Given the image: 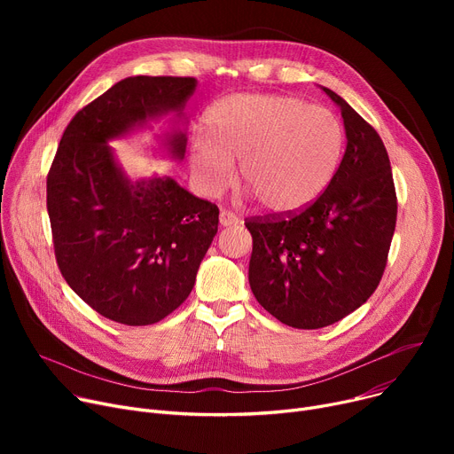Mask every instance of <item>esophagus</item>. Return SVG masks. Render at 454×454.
Listing matches in <instances>:
<instances>
[{"label": "esophagus", "instance_id": "1", "mask_svg": "<svg viewBox=\"0 0 454 454\" xmlns=\"http://www.w3.org/2000/svg\"><path fill=\"white\" fill-rule=\"evenodd\" d=\"M219 223H221L223 228H226V226H231V224H237V223H239V219H237L231 211H221L219 213Z\"/></svg>", "mask_w": 454, "mask_h": 454}]
</instances>
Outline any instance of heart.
Masks as SVG:
<instances>
[{"label":"heart","mask_w":454,"mask_h":454,"mask_svg":"<svg viewBox=\"0 0 454 454\" xmlns=\"http://www.w3.org/2000/svg\"><path fill=\"white\" fill-rule=\"evenodd\" d=\"M337 115L287 95L239 93L213 103L204 136L189 141L187 160L199 187L217 195L237 175L261 207L293 213L317 200L342 160Z\"/></svg>","instance_id":"1"}]
</instances>
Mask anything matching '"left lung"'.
I'll list each match as a JSON object with an SVG mask.
<instances>
[{
  "mask_svg": "<svg viewBox=\"0 0 454 454\" xmlns=\"http://www.w3.org/2000/svg\"><path fill=\"white\" fill-rule=\"evenodd\" d=\"M346 153L324 193L287 217L250 219L248 281L281 324L320 329L359 309L377 289L395 230L397 200L383 139L340 95Z\"/></svg>",
  "mask_w": 454,
  "mask_h": 454,
  "instance_id": "obj_1",
  "label": "left lung"
}]
</instances>
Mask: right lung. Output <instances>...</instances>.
I'll list each match as a JSON object with an SVG mask.
<instances>
[{
	"instance_id": "right-lung-1",
	"label": "right lung",
	"mask_w": 454,
	"mask_h": 454,
	"mask_svg": "<svg viewBox=\"0 0 454 454\" xmlns=\"http://www.w3.org/2000/svg\"><path fill=\"white\" fill-rule=\"evenodd\" d=\"M193 77H127L71 119L47 175V213L59 269L101 317L151 325L193 291L219 228V207L191 195L171 176L130 180L110 141L171 127L160 151L185 154V103Z\"/></svg>"
}]
</instances>
